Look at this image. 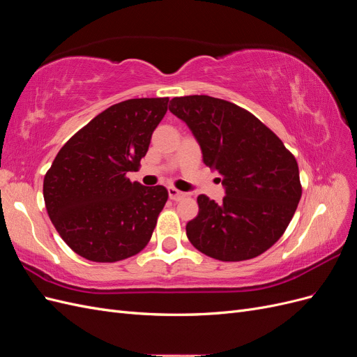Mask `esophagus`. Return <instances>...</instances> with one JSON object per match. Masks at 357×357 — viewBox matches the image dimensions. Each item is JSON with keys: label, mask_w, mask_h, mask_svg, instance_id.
Listing matches in <instances>:
<instances>
[{"label": "esophagus", "mask_w": 357, "mask_h": 357, "mask_svg": "<svg viewBox=\"0 0 357 357\" xmlns=\"http://www.w3.org/2000/svg\"><path fill=\"white\" fill-rule=\"evenodd\" d=\"M168 197H169V199H172V201H180L181 198L186 197V193L178 190V189H176V188H168Z\"/></svg>", "instance_id": "esophagus-1"}]
</instances>
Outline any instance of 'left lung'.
I'll return each mask as SVG.
<instances>
[{
	"instance_id": "obj_1",
	"label": "left lung",
	"mask_w": 357,
	"mask_h": 357,
	"mask_svg": "<svg viewBox=\"0 0 357 357\" xmlns=\"http://www.w3.org/2000/svg\"><path fill=\"white\" fill-rule=\"evenodd\" d=\"M169 112L189 126L204 164L219 172L225 188L220 204L198 197L199 213L186 225L189 241L223 262L266 252L284 234L302 195L295 156L257 117L229 101L177 96Z\"/></svg>"
}]
</instances>
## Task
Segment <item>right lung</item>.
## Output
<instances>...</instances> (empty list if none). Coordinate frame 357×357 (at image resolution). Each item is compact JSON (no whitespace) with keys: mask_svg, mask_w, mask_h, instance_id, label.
I'll return each instance as SVG.
<instances>
[{"mask_svg":"<svg viewBox=\"0 0 357 357\" xmlns=\"http://www.w3.org/2000/svg\"><path fill=\"white\" fill-rule=\"evenodd\" d=\"M168 98H134L100 113L62 146L46 172L49 218L73 252L92 262H117L152 238L168 199L164 186L147 188L137 171Z\"/></svg>","mask_w":357,"mask_h":357,"instance_id":"right-lung-1","label":"right lung"}]
</instances>
